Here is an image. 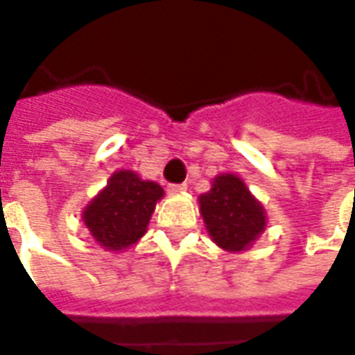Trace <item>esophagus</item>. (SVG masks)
<instances>
[{"instance_id":"34e87169","label":"esophagus","mask_w":355,"mask_h":355,"mask_svg":"<svg viewBox=\"0 0 355 355\" xmlns=\"http://www.w3.org/2000/svg\"><path fill=\"white\" fill-rule=\"evenodd\" d=\"M188 190V184L182 182V184H169L167 186V192L169 193H180V192H186Z\"/></svg>"}]
</instances>
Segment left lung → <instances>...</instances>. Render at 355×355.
I'll return each instance as SVG.
<instances>
[{"label": "left lung", "mask_w": 355, "mask_h": 355, "mask_svg": "<svg viewBox=\"0 0 355 355\" xmlns=\"http://www.w3.org/2000/svg\"><path fill=\"white\" fill-rule=\"evenodd\" d=\"M200 213L216 245L239 253L253 245L266 228V211L236 175H218L200 196Z\"/></svg>", "instance_id": "1"}]
</instances>
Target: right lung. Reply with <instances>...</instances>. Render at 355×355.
Segmentation results:
<instances>
[{
    "label": "right lung",
    "mask_w": 355,
    "mask_h": 355,
    "mask_svg": "<svg viewBox=\"0 0 355 355\" xmlns=\"http://www.w3.org/2000/svg\"><path fill=\"white\" fill-rule=\"evenodd\" d=\"M162 198L163 188L157 182L142 180L135 171H116L81 218L98 245L121 251L146 234L155 203Z\"/></svg>",
    "instance_id": "right-lung-1"
}]
</instances>
